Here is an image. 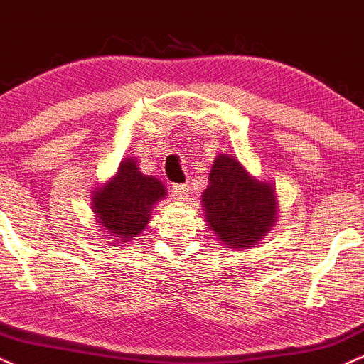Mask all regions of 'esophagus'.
Wrapping results in <instances>:
<instances>
[{
    "label": "esophagus",
    "mask_w": 364,
    "mask_h": 364,
    "mask_svg": "<svg viewBox=\"0 0 364 364\" xmlns=\"http://www.w3.org/2000/svg\"><path fill=\"white\" fill-rule=\"evenodd\" d=\"M171 196H173L175 201H183V199L189 198V186L187 183H175L171 187Z\"/></svg>",
    "instance_id": "obj_1"
}]
</instances>
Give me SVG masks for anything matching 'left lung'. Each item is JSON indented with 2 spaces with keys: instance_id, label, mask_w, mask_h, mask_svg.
<instances>
[{
  "instance_id": "1",
  "label": "left lung",
  "mask_w": 364,
  "mask_h": 364,
  "mask_svg": "<svg viewBox=\"0 0 364 364\" xmlns=\"http://www.w3.org/2000/svg\"><path fill=\"white\" fill-rule=\"evenodd\" d=\"M201 196L204 218L216 239L232 251H247L275 227L279 196L275 183L247 171L237 156L215 158Z\"/></svg>"
}]
</instances>
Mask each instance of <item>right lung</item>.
I'll use <instances>...</instances> for the list:
<instances>
[{
  "label": "right lung",
  "mask_w": 364,
  "mask_h": 364,
  "mask_svg": "<svg viewBox=\"0 0 364 364\" xmlns=\"http://www.w3.org/2000/svg\"><path fill=\"white\" fill-rule=\"evenodd\" d=\"M165 183L144 175L134 156L124 158L112 178L94 187L91 208L106 244L124 247L149 223L153 208L166 198Z\"/></svg>",
  "instance_id": "right-lung-1"
}]
</instances>
